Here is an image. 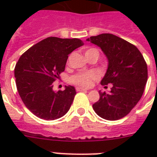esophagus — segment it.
Returning a JSON list of instances; mask_svg holds the SVG:
<instances>
[{
    "label": "esophagus",
    "instance_id": "esophagus-1",
    "mask_svg": "<svg viewBox=\"0 0 157 157\" xmlns=\"http://www.w3.org/2000/svg\"><path fill=\"white\" fill-rule=\"evenodd\" d=\"M76 92H82V91H88V89L86 88H82V87H76L75 88Z\"/></svg>",
    "mask_w": 157,
    "mask_h": 157
}]
</instances>
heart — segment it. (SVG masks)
Returning <instances> with one entry per match:
<instances>
[{
  "instance_id": "heart-1",
  "label": "heart",
  "mask_w": 157,
  "mask_h": 157,
  "mask_svg": "<svg viewBox=\"0 0 157 157\" xmlns=\"http://www.w3.org/2000/svg\"><path fill=\"white\" fill-rule=\"evenodd\" d=\"M92 52L98 53L99 55L98 50L95 48H87L86 50L85 55H88V54L92 53ZM97 77H98V75L93 71L86 72V73H78V74L72 75L71 79H70V82H71L72 84L79 86H88L93 81H95Z\"/></svg>"
}]
</instances>
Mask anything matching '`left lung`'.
<instances>
[{"mask_svg": "<svg viewBox=\"0 0 157 157\" xmlns=\"http://www.w3.org/2000/svg\"><path fill=\"white\" fill-rule=\"evenodd\" d=\"M86 41L99 46L107 56L109 67L101 84L113 85L109 93L99 92L100 98L92 108L107 120L124 118L143 95L148 78L145 59L136 46L113 34L92 36Z\"/></svg>", "mask_w": 157, "mask_h": 157, "instance_id": "8db88e82", "label": "left lung"}]
</instances>
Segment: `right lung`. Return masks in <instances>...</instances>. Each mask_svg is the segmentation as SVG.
<instances>
[{
  "mask_svg": "<svg viewBox=\"0 0 157 157\" xmlns=\"http://www.w3.org/2000/svg\"><path fill=\"white\" fill-rule=\"evenodd\" d=\"M83 45L78 39L48 37L24 52L16 64L17 89L29 111L45 120L61 118L68 112L75 94L74 86L53 91V83L65 71L70 55Z\"/></svg>",
  "mask_w": 157,
  "mask_h": 157,
  "instance_id": "right-lung-1",
  "label": "right lung"
}]
</instances>
